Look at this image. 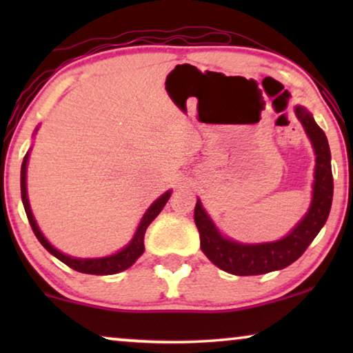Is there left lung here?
Instances as JSON below:
<instances>
[{"label": "left lung", "instance_id": "obj_1", "mask_svg": "<svg viewBox=\"0 0 353 353\" xmlns=\"http://www.w3.org/2000/svg\"><path fill=\"white\" fill-rule=\"evenodd\" d=\"M296 115L310 138L316 156L312 204L305 216L283 239L262 244H243L225 238L197 199L194 221L199 230L201 249L207 259L226 273L238 276L263 274L283 270L296 262L326 223L332 204L331 151L327 138L305 108L297 105Z\"/></svg>", "mask_w": 353, "mask_h": 353}]
</instances>
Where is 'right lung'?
<instances>
[{"label": "right lung", "instance_id": "right-lung-1", "mask_svg": "<svg viewBox=\"0 0 353 353\" xmlns=\"http://www.w3.org/2000/svg\"><path fill=\"white\" fill-rule=\"evenodd\" d=\"M27 162H28V152L23 157L22 167H21V194H22V204L23 209H26L27 219L30 221V226L35 233L37 239L40 241L43 248H45L48 252L54 255L56 259H59L62 263H65L67 267L74 268L75 272L80 273H86V274H115L123 272L132 267V265L137 262L139 259V255L144 252V233H146L148 226L151 225V221L156 219V216L161 214V210L163 209V205L167 204V201L170 199L172 191L163 192V194L156 199L151 204V207L146 210V214L143 215L141 221H139L137 233H134L133 239L125 245L122 250L115 252L114 255H109V257H101V259H77V257H70V255H65L57 250L56 248L48 243V239L43 236V233L38 228L35 216L32 214L30 204H28V197H27Z\"/></svg>", "mask_w": 353, "mask_h": 353}]
</instances>
